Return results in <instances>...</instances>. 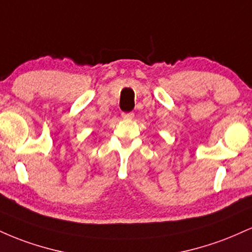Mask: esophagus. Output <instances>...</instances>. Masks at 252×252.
<instances>
[{
  "instance_id": "1",
  "label": "esophagus",
  "mask_w": 252,
  "mask_h": 252,
  "mask_svg": "<svg viewBox=\"0 0 252 252\" xmlns=\"http://www.w3.org/2000/svg\"><path fill=\"white\" fill-rule=\"evenodd\" d=\"M134 116H135V115L132 114V112H128V114H122V118H124V120H132Z\"/></svg>"
}]
</instances>
